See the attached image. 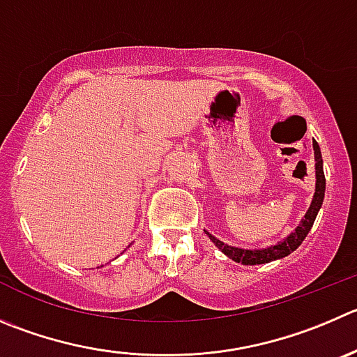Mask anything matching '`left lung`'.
<instances>
[{
  "label": "left lung",
  "mask_w": 357,
  "mask_h": 357,
  "mask_svg": "<svg viewBox=\"0 0 357 357\" xmlns=\"http://www.w3.org/2000/svg\"><path fill=\"white\" fill-rule=\"evenodd\" d=\"M314 158H315V192L314 198H312L310 206H308L307 213L301 219V222L298 224L296 229H294L291 235H287V238H284L282 242L275 243L271 247H264V249H240V247H231L227 243L220 242L219 238H215L213 235H210L208 231H205L208 235V238L215 243V247L219 250H222L229 259L236 261V263L242 264H264L270 263L275 259H282V257L289 256L291 252L298 249L301 245V242L305 240V236L308 235V231L314 226V220L317 217V212L322 206V199H324V191H326V178H324V169H322V155L319 144L314 140Z\"/></svg>",
  "instance_id": "obj_1"
}]
</instances>
